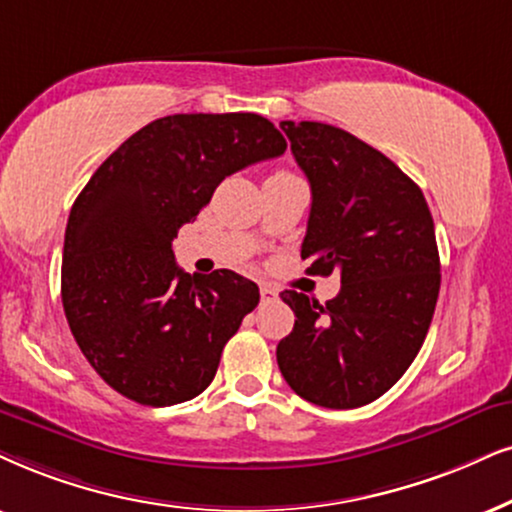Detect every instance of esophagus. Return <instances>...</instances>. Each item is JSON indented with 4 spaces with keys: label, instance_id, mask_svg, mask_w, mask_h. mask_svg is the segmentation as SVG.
<instances>
[{
    "label": "esophagus",
    "instance_id": "esophagus-1",
    "mask_svg": "<svg viewBox=\"0 0 512 512\" xmlns=\"http://www.w3.org/2000/svg\"><path fill=\"white\" fill-rule=\"evenodd\" d=\"M260 295H262V302H274L278 300V290L274 286H269V283H262L260 286Z\"/></svg>",
    "mask_w": 512,
    "mask_h": 512
}]
</instances>
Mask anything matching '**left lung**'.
<instances>
[{
    "label": "left lung",
    "mask_w": 512,
    "mask_h": 512,
    "mask_svg": "<svg viewBox=\"0 0 512 512\" xmlns=\"http://www.w3.org/2000/svg\"><path fill=\"white\" fill-rule=\"evenodd\" d=\"M312 186L302 260L340 271L319 304L283 290L295 326L276 361L295 394L326 409L371 404L397 383L428 335L439 295L435 222L423 191L387 155L323 122H281Z\"/></svg>",
    "instance_id": "8db88e82"
}]
</instances>
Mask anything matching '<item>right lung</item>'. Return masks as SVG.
<instances>
[{
    "instance_id": "1",
    "label": "right lung",
    "mask_w": 512,
    "mask_h": 512,
    "mask_svg": "<svg viewBox=\"0 0 512 512\" xmlns=\"http://www.w3.org/2000/svg\"><path fill=\"white\" fill-rule=\"evenodd\" d=\"M283 151V134L257 113L167 115L108 155L77 196L63 312L84 357L122 397L172 406L212 383L260 288L229 269L186 274L172 241L229 174Z\"/></svg>"
}]
</instances>
